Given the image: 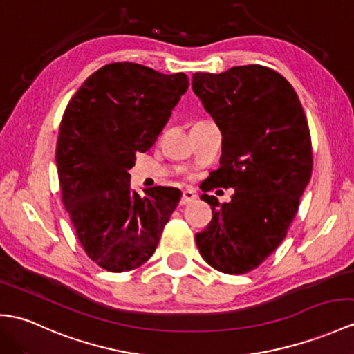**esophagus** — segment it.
<instances>
[{"label":"esophagus","instance_id":"esophagus-1","mask_svg":"<svg viewBox=\"0 0 354 354\" xmlns=\"http://www.w3.org/2000/svg\"><path fill=\"white\" fill-rule=\"evenodd\" d=\"M197 194L193 190H184L183 192V197H180V205H187L193 201H196Z\"/></svg>","mask_w":354,"mask_h":354}]
</instances>
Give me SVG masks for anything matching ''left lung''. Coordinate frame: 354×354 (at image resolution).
Segmentation results:
<instances>
[{
	"label": "left lung",
	"instance_id": "left-lung-1",
	"mask_svg": "<svg viewBox=\"0 0 354 354\" xmlns=\"http://www.w3.org/2000/svg\"><path fill=\"white\" fill-rule=\"evenodd\" d=\"M192 87L223 136L208 190H235L223 205L201 196L214 216L196 234L197 249L221 273H248L282 243L310 179L308 120L292 86L264 66L196 72Z\"/></svg>",
	"mask_w": 354,
	"mask_h": 354
}]
</instances>
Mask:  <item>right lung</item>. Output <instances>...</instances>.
<instances>
[{
    "label": "right lung",
    "instance_id": "1",
    "mask_svg": "<svg viewBox=\"0 0 354 354\" xmlns=\"http://www.w3.org/2000/svg\"><path fill=\"white\" fill-rule=\"evenodd\" d=\"M187 88L183 72L111 63L66 106L55 149L62 199L88 258L113 273L152 257L180 201L183 193L170 187L145 188L140 196L128 170L136 152L155 143Z\"/></svg>",
    "mask_w": 354,
    "mask_h": 354
}]
</instances>
